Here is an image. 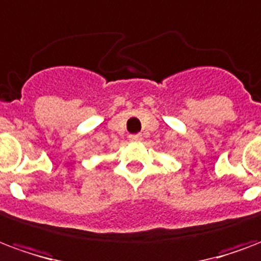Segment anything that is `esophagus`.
Returning a JSON list of instances; mask_svg holds the SVG:
<instances>
[{"label":"esophagus","mask_w":261,"mask_h":261,"mask_svg":"<svg viewBox=\"0 0 261 261\" xmlns=\"http://www.w3.org/2000/svg\"><path fill=\"white\" fill-rule=\"evenodd\" d=\"M141 140H142V137L140 134H133V136H130V141H133V142H140Z\"/></svg>","instance_id":"34e87169"}]
</instances>
